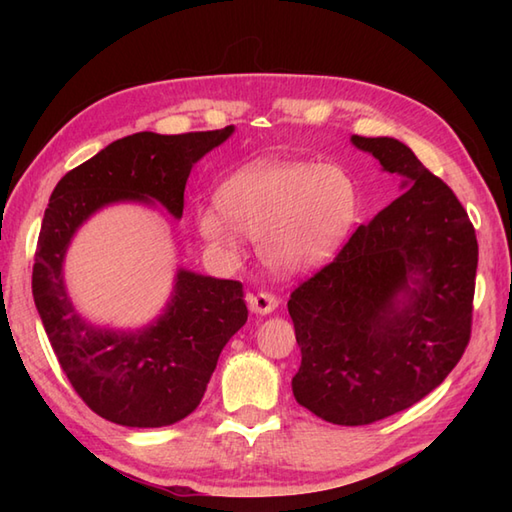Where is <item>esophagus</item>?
<instances>
[{
	"label": "esophagus",
	"mask_w": 512,
	"mask_h": 512,
	"mask_svg": "<svg viewBox=\"0 0 512 512\" xmlns=\"http://www.w3.org/2000/svg\"><path fill=\"white\" fill-rule=\"evenodd\" d=\"M248 306L255 314H270L279 306V299L270 292H257V295L248 297Z\"/></svg>",
	"instance_id": "esophagus-1"
}]
</instances>
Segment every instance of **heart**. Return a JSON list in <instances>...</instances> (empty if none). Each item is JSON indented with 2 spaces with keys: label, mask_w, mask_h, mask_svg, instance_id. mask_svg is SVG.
<instances>
[{
  "label": "heart",
  "mask_w": 512,
  "mask_h": 512,
  "mask_svg": "<svg viewBox=\"0 0 512 512\" xmlns=\"http://www.w3.org/2000/svg\"><path fill=\"white\" fill-rule=\"evenodd\" d=\"M225 215L204 209L198 228L209 242L231 246L235 231L262 239L266 262L297 273L336 253L356 220V187L339 167L317 162H255L217 191Z\"/></svg>",
  "instance_id": "obj_1"
}]
</instances>
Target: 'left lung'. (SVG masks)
Returning <instances> with one entry per match:
<instances>
[{"mask_svg":"<svg viewBox=\"0 0 512 512\" xmlns=\"http://www.w3.org/2000/svg\"><path fill=\"white\" fill-rule=\"evenodd\" d=\"M402 189L288 312L301 347L292 394L325 422L358 427L431 394L471 339L477 237L464 206L396 138L352 136Z\"/></svg>","mask_w":512,"mask_h":512,"instance_id":"obj_1","label":"left lung"}]
</instances>
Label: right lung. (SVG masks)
I'll return each mask as SVG.
<instances>
[{
    "mask_svg": "<svg viewBox=\"0 0 512 512\" xmlns=\"http://www.w3.org/2000/svg\"><path fill=\"white\" fill-rule=\"evenodd\" d=\"M233 129L125 136L65 173L50 195L32 266V297L63 374L105 420L154 429L195 411L224 345L248 319L244 288L180 268L171 301L154 323L136 332L107 330L72 306L63 281L68 246L76 228L114 202H158L182 217L191 167Z\"/></svg>",
    "mask_w": 512,
    "mask_h": 512,
    "instance_id": "right-lung-1",
    "label": "right lung"
}]
</instances>
